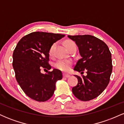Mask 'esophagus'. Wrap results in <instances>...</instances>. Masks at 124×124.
Returning a JSON list of instances; mask_svg holds the SVG:
<instances>
[{"label": "esophagus", "mask_w": 124, "mask_h": 124, "mask_svg": "<svg viewBox=\"0 0 124 124\" xmlns=\"http://www.w3.org/2000/svg\"><path fill=\"white\" fill-rule=\"evenodd\" d=\"M63 78H69V77H70V75H68V74L63 73Z\"/></svg>", "instance_id": "esophagus-1"}]
</instances>
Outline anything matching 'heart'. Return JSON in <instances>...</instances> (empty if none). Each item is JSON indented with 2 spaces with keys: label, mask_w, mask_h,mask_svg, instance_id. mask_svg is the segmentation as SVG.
Instances as JSON below:
<instances>
[{
  "label": "heart",
  "mask_w": 124,
  "mask_h": 124,
  "mask_svg": "<svg viewBox=\"0 0 124 124\" xmlns=\"http://www.w3.org/2000/svg\"><path fill=\"white\" fill-rule=\"evenodd\" d=\"M56 43H54L51 45L49 49V55L50 56H52L53 55V52L54 48L56 46ZM65 45L66 47L68 48V50H70L73 47H76V44L74 41L72 40H66L65 41ZM72 62L70 60H65V59H61V60L58 61L55 63V67L57 68L58 69L60 70L63 72H68L70 70L71 65H72Z\"/></svg>",
  "instance_id": "b5f03b06"
}]
</instances>
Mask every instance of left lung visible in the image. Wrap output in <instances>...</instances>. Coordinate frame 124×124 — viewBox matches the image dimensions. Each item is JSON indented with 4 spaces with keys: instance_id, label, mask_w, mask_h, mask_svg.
<instances>
[{
    "instance_id": "1",
    "label": "left lung",
    "mask_w": 124,
    "mask_h": 124,
    "mask_svg": "<svg viewBox=\"0 0 124 124\" xmlns=\"http://www.w3.org/2000/svg\"><path fill=\"white\" fill-rule=\"evenodd\" d=\"M79 48L82 58L78 60L74 70L87 76L75 75L78 83L72 88L76 98L89 101L98 97L108 85L112 70L111 54L107 44L91 35H68Z\"/></svg>"
}]
</instances>
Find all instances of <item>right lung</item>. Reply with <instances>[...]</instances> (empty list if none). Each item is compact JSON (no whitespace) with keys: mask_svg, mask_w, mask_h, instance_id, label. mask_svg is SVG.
<instances>
[{"mask_svg":"<svg viewBox=\"0 0 124 124\" xmlns=\"http://www.w3.org/2000/svg\"><path fill=\"white\" fill-rule=\"evenodd\" d=\"M65 37L61 34L33 32L18 41L13 54V67L17 82L25 94L40 102L53 96L56 81L62 79L61 70L54 69L46 74L41 69L50 70L49 49L52 44Z\"/></svg>","mask_w":124,"mask_h":124,"instance_id":"right-lung-1","label":"right lung"}]
</instances>
